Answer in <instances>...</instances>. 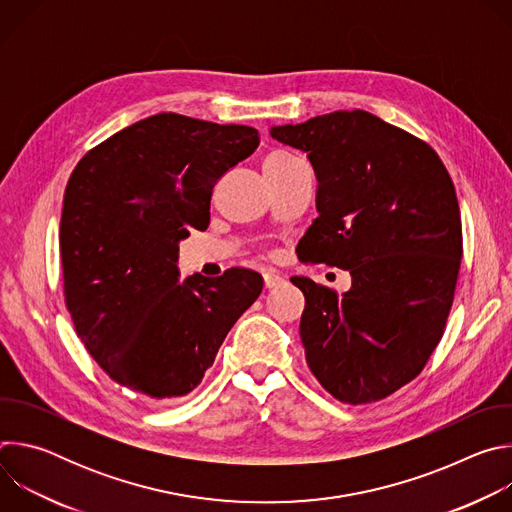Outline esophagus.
Wrapping results in <instances>:
<instances>
[{
    "mask_svg": "<svg viewBox=\"0 0 512 512\" xmlns=\"http://www.w3.org/2000/svg\"><path fill=\"white\" fill-rule=\"evenodd\" d=\"M285 283V279L281 277V275H275V273H265L263 275V285H265V289H273V287H279V285H283Z\"/></svg>",
    "mask_w": 512,
    "mask_h": 512,
    "instance_id": "obj_1",
    "label": "esophagus"
}]
</instances>
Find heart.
Here are the masks:
<instances>
[{
    "label": "heart",
    "instance_id": "heart-1",
    "mask_svg": "<svg viewBox=\"0 0 512 512\" xmlns=\"http://www.w3.org/2000/svg\"><path fill=\"white\" fill-rule=\"evenodd\" d=\"M273 156H285V154H273Z\"/></svg>",
    "mask_w": 512,
    "mask_h": 512
}]
</instances>
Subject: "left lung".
Wrapping results in <instances>:
<instances>
[{
  "label": "left lung",
  "mask_w": 512,
  "mask_h": 512,
  "mask_svg": "<svg viewBox=\"0 0 512 512\" xmlns=\"http://www.w3.org/2000/svg\"><path fill=\"white\" fill-rule=\"evenodd\" d=\"M271 137L308 154L318 212L302 263L348 269L344 296L308 277L300 336L320 385L350 405L375 403L425 367L440 344L462 261L454 182L429 143L367 111H334Z\"/></svg>",
  "instance_id": "1"
}]
</instances>
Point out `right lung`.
<instances>
[{"label":"right lung","mask_w":512,"mask_h":512,"mask_svg":"<svg viewBox=\"0 0 512 512\" xmlns=\"http://www.w3.org/2000/svg\"><path fill=\"white\" fill-rule=\"evenodd\" d=\"M259 131L158 113L95 145L60 216L64 302L99 367L154 401L194 391L263 279L231 267L178 281V241L210 223L212 188Z\"/></svg>","instance_id":"add662e5"}]
</instances>
